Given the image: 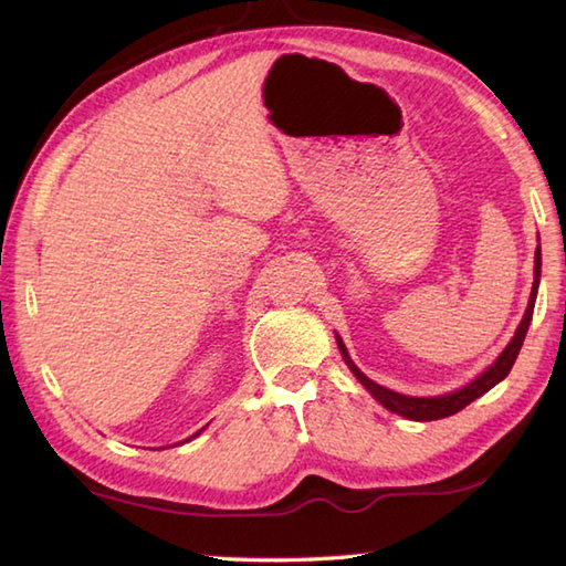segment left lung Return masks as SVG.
Returning <instances> with one entry per match:
<instances>
[{
	"label": "left lung",
	"instance_id": "1",
	"mask_svg": "<svg viewBox=\"0 0 566 566\" xmlns=\"http://www.w3.org/2000/svg\"><path fill=\"white\" fill-rule=\"evenodd\" d=\"M539 274H542V250L537 248V252H534V282H532V294H530V304H527V312L525 316H522V322L517 326L515 336H512V342L505 346V352H502L495 364H492L490 368H485L475 381H470L468 386H462L458 390H453V394H446V396H430V398H416V396H403V394H396V390L390 388H384L374 384L371 378H368L366 374H361V368H358L352 356H348L346 346L342 342V336L336 334V344H338V352H342L346 366L352 368V374L361 381V386L371 394L378 403H381L384 408H388L390 413H398L403 416L408 420H440V418H448V416H455L458 410H462L465 406H470L472 400L480 398L482 394H488V390L492 386H497L502 378H505L510 374V368L515 366V358L520 354L522 348V342H525L527 336V328H530V322H532V312H534V300H537V286H539Z\"/></svg>",
	"mask_w": 566,
	"mask_h": 566
}]
</instances>
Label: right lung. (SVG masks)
<instances>
[{
  "instance_id": "obj_1",
  "label": "right lung",
  "mask_w": 566,
  "mask_h": 566,
  "mask_svg": "<svg viewBox=\"0 0 566 566\" xmlns=\"http://www.w3.org/2000/svg\"><path fill=\"white\" fill-rule=\"evenodd\" d=\"M200 433H202V430H198V433H195V436H190V438H188V440H192V438H198V436H200ZM188 440H182V443H188ZM182 443H176V446H182Z\"/></svg>"
}]
</instances>
